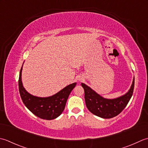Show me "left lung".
Instances as JSON below:
<instances>
[{
	"instance_id": "1",
	"label": "left lung",
	"mask_w": 148,
	"mask_h": 148,
	"mask_svg": "<svg viewBox=\"0 0 148 148\" xmlns=\"http://www.w3.org/2000/svg\"><path fill=\"white\" fill-rule=\"evenodd\" d=\"M135 78L128 92L116 99H105L83 83L81 86L85 92V101L88 110L95 115L104 119H110L118 115L128 103L133 95Z\"/></svg>"
}]
</instances>
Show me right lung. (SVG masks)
Here are the masks:
<instances>
[{"instance_id":"right-lung-1","label":"right lung","mask_w":148,"mask_h":148,"mask_svg":"<svg viewBox=\"0 0 148 148\" xmlns=\"http://www.w3.org/2000/svg\"><path fill=\"white\" fill-rule=\"evenodd\" d=\"M22 67L19 75V92L26 107L35 116L43 119L52 120L61 115L64 109L68 96L77 83L66 86L57 94L50 97L40 98L30 95L24 89L22 82Z\"/></svg>"}]
</instances>
